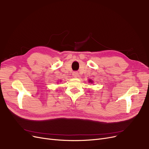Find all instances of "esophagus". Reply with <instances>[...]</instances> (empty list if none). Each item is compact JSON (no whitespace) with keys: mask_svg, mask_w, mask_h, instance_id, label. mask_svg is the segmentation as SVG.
Instances as JSON below:
<instances>
[{"mask_svg":"<svg viewBox=\"0 0 149 149\" xmlns=\"http://www.w3.org/2000/svg\"><path fill=\"white\" fill-rule=\"evenodd\" d=\"M73 76L74 77H77L79 76V74H78V72H73Z\"/></svg>","mask_w":149,"mask_h":149,"instance_id":"obj_1","label":"esophagus"}]
</instances>
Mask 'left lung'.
I'll return each instance as SVG.
<instances>
[{"mask_svg":"<svg viewBox=\"0 0 149 149\" xmlns=\"http://www.w3.org/2000/svg\"><path fill=\"white\" fill-rule=\"evenodd\" d=\"M89 82H91V83H92V82H93V81H91V80H89Z\"/></svg>","mask_w":149,"mask_h":149,"instance_id":"8db88e82","label":"left lung"}]
</instances>
